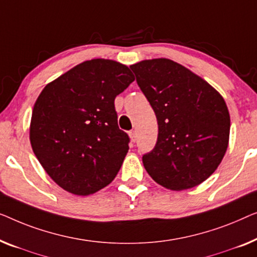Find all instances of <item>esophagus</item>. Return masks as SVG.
I'll return each instance as SVG.
<instances>
[{"label": "esophagus", "mask_w": 257, "mask_h": 257, "mask_svg": "<svg viewBox=\"0 0 257 257\" xmlns=\"http://www.w3.org/2000/svg\"><path fill=\"white\" fill-rule=\"evenodd\" d=\"M129 136H130V139H132L133 142H135L136 139H137V134H136V130H130V132H129Z\"/></svg>", "instance_id": "34e87169"}]
</instances>
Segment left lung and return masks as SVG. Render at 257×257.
<instances>
[{
    "instance_id": "1",
    "label": "left lung",
    "mask_w": 257,
    "mask_h": 257,
    "mask_svg": "<svg viewBox=\"0 0 257 257\" xmlns=\"http://www.w3.org/2000/svg\"><path fill=\"white\" fill-rule=\"evenodd\" d=\"M130 68L158 123L156 146L142 157L144 168L166 189L199 185L215 171L228 147L230 118L225 100L199 75L166 58Z\"/></svg>"
}]
</instances>
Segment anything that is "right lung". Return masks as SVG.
Instances as JSON below:
<instances>
[{"label":"right lung","instance_id":"add662e5","mask_svg":"<svg viewBox=\"0 0 257 257\" xmlns=\"http://www.w3.org/2000/svg\"><path fill=\"white\" fill-rule=\"evenodd\" d=\"M134 81L123 64L92 59L45 86L30 124L32 150L61 189L88 196L113 182L129 150L114 100Z\"/></svg>","mask_w":257,"mask_h":257}]
</instances>
